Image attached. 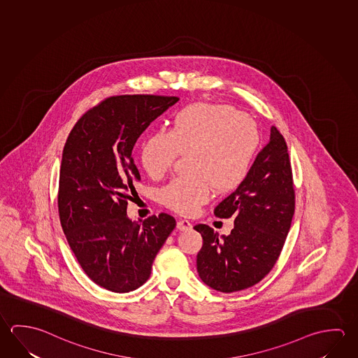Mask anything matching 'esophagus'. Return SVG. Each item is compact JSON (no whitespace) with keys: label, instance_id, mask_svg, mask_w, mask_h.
Masks as SVG:
<instances>
[{"label":"esophagus","instance_id":"esophagus-1","mask_svg":"<svg viewBox=\"0 0 358 358\" xmlns=\"http://www.w3.org/2000/svg\"><path fill=\"white\" fill-rule=\"evenodd\" d=\"M191 227H192V224L188 220H178L177 221V229L180 231H186V230H189Z\"/></svg>","mask_w":358,"mask_h":358}]
</instances>
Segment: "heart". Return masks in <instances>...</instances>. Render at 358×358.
<instances>
[{
  "label": "heart",
  "instance_id": "heart-1",
  "mask_svg": "<svg viewBox=\"0 0 358 358\" xmlns=\"http://www.w3.org/2000/svg\"><path fill=\"white\" fill-rule=\"evenodd\" d=\"M260 143L255 120L226 104L194 103L177 112L169 132L145 139L139 158L147 175L158 180L170 171L178 153H186L187 173L177 176L161 191L171 210L197 213L215 188L234 191L249 175Z\"/></svg>",
  "mask_w": 358,
  "mask_h": 358
}]
</instances>
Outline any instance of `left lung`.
Here are the masks:
<instances>
[{"label":"left lung","mask_w":358,"mask_h":358,"mask_svg":"<svg viewBox=\"0 0 358 358\" xmlns=\"http://www.w3.org/2000/svg\"><path fill=\"white\" fill-rule=\"evenodd\" d=\"M294 188L285 139L275 127L249 175L215 207L220 219L234 217L230 235L194 226L203 240L197 254L201 280L222 293L250 288L273 269L294 215Z\"/></svg>","instance_id":"8db88e82"}]
</instances>
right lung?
I'll use <instances>...</instances> for the list:
<instances>
[{"label":"right lung","instance_id":"obj_1","mask_svg":"<svg viewBox=\"0 0 358 358\" xmlns=\"http://www.w3.org/2000/svg\"><path fill=\"white\" fill-rule=\"evenodd\" d=\"M177 96L120 95L92 108L64 145L57 206L64 234L85 274L114 293L139 288L176 226L167 213L142 224L127 215L141 181L133 147Z\"/></svg>","mask_w":358,"mask_h":358}]
</instances>
